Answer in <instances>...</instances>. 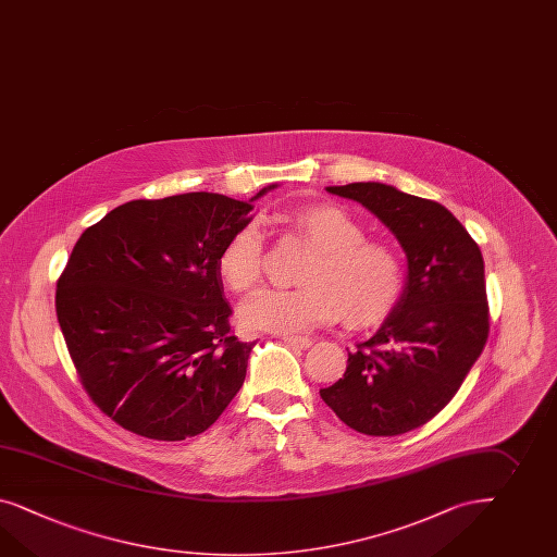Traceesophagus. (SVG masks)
I'll return each mask as SVG.
<instances>
[{
	"mask_svg": "<svg viewBox=\"0 0 557 557\" xmlns=\"http://www.w3.org/2000/svg\"><path fill=\"white\" fill-rule=\"evenodd\" d=\"M284 343L292 346V348L306 350V348L312 346V338H306V336H284Z\"/></svg>",
	"mask_w": 557,
	"mask_h": 557,
	"instance_id": "obj_1",
	"label": "esophagus"
}]
</instances>
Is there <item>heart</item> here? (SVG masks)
Listing matches in <instances>:
<instances>
[{"label":"heart","instance_id":"heart-1","mask_svg":"<svg viewBox=\"0 0 557 557\" xmlns=\"http://www.w3.org/2000/svg\"><path fill=\"white\" fill-rule=\"evenodd\" d=\"M317 256L301 270L298 289H265L243 304L247 329L301 334L343 318L369 329L389 317L401 294V263L387 243L364 239L362 226L332 202H301L277 216ZM216 273L235 294L263 277V235L256 223L235 231L216 256Z\"/></svg>","mask_w":557,"mask_h":557}]
</instances>
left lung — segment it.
I'll list each match as a JSON object with an SVG mask.
<instances>
[{
  "label": "left lung",
  "instance_id": "8db88e82",
  "mask_svg": "<svg viewBox=\"0 0 557 557\" xmlns=\"http://www.w3.org/2000/svg\"><path fill=\"white\" fill-rule=\"evenodd\" d=\"M326 190L359 202L392 231L407 275L375 336L348 352L345 376L320 395L348 428L399 436L432 420L481 357L488 336L481 249L446 207L392 184Z\"/></svg>",
  "mask_w": 557,
  "mask_h": 557
}]
</instances>
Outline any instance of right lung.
I'll use <instances>...</instances> for the list:
<instances>
[{
  "label": "right lung",
  "instance_id": "1",
  "mask_svg": "<svg viewBox=\"0 0 557 557\" xmlns=\"http://www.w3.org/2000/svg\"><path fill=\"white\" fill-rule=\"evenodd\" d=\"M132 200L89 226L57 284V317L90 399L137 436H198L245 381L256 343L231 334L216 273L253 200Z\"/></svg>",
  "mask_w": 557,
  "mask_h": 557
}]
</instances>
